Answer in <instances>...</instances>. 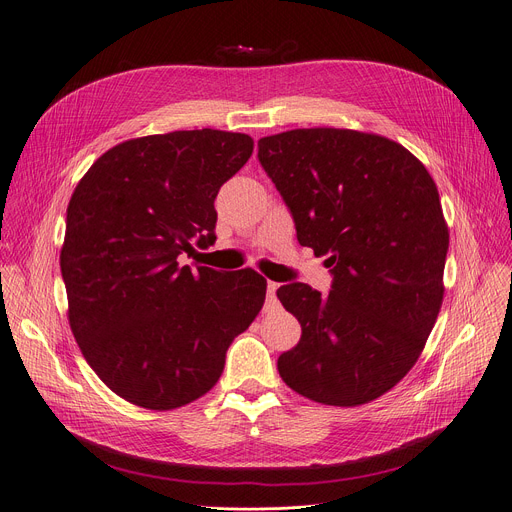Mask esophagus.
<instances>
[{
    "instance_id": "obj_1",
    "label": "esophagus",
    "mask_w": 512,
    "mask_h": 512,
    "mask_svg": "<svg viewBox=\"0 0 512 512\" xmlns=\"http://www.w3.org/2000/svg\"><path fill=\"white\" fill-rule=\"evenodd\" d=\"M278 282H268V301L274 303L276 301V291H278Z\"/></svg>"
}]
</instances>
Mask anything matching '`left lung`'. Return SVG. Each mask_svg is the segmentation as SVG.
<instances>
[{
	"label": "left lung",
	"mask_w": 512,
	"mask_h": 512,
	"mask_svg": "<svg viewBox=\"0 0 512 512\" xmlns=\"http://www.w3.org/2000/svg\"><path fill=\"white\" fill-rule=\"evenodd\" d=\"M257 146L299 244L326 255L332 274L328 295L303 282L278 288L301 324L278 372L318 404H368L410 372L439 314L450 234L437 186L410 150L376 133L291 129Z\"/></svg>",
	"instance_id": "left-lung-1"
}]
</instances>
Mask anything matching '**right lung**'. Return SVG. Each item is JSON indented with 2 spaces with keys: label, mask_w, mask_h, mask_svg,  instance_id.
Returning a JSON list of instances; mask_svg holds the SVG:
<instances>
[{
  "label": "right lung",
  "mask_w": 512,
  "mask_h": 512,
  "mask_svg": "<svg viewBox=\"0 0 512 512\" xmlns=\"http://www.w3.org/2000/svg\"><path fill=\"white\" fill-rule=\"evenodd\" d=\"M251 154V136L219 129L127 140L71 196L60 251L69 324L100 381L131 404L173 410L205 395L263 307L268 282L255 270L180 265L215 240V196Z\"/></svg>",
  "instance_id": "add662e5"
}]
</instances>
